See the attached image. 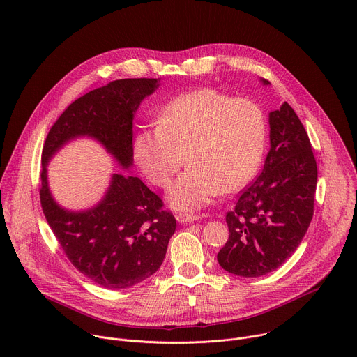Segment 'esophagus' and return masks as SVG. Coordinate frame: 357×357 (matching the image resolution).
Here are the masks:
<instances>
[{
	"instance_id": "1",
	"label": "esophagus",
	"mask_w": 357,
	"mask_h": 357,
	"mask_svg": "<svg viewBox=\"0 0 357 357\" xmlns=\"http://www.w3.org/2000/svg\"><path fill=\"white\" fill-rule=\"evenodd\" d=\"M202 219V215H195V213H179L176 216V220L181 223H189V222H195Z\"/></svg>"
}]
</instances>
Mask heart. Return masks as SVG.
Listing matches in <instances>:
<instances>
[{
	"mask_svg": "<svg viewBox=\"0 0 357 357\" xmlns=\"http://www.w3.org/2000/svg\"><path fill=\"white\" fill-rule=\"evenodd\" d=\"M267 144L264 110L250 98L199 89L172 98L160 126L141 130L134 155L149 182L171 186L168 200L179 211L206 206L222 192L243 188L257 172Z\"/></svg>",
	"mask_w": 357,
	"mask_h": 357,
	"instance_id": "1",
	"label": "heart"
}]
</instances>
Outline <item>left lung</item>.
Instances as JSON below:
<instances>
[{"label":"left lung","mask_w":357,"mask_h":357,"mask_svg":"<svg viewBox=\"0 0 357 357\" xmlns=\"http://www.w3.org/2000/svg\"><path fill=\"white\" fill-rule=\"evenodd\" d=\"M270 142L263 172L240 192L226 215L230 234L218 261L240 277L278 268L296 250L314 216L317 161L310 137L288 103L270 113Z\"/></svg>","instance_id":"left-lung-1"}]
</instances>
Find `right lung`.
I'll return each mask as SVG.
<instances>
[{
  "mask_svg": "<svg viewBox=\"0 0 357 357\" xmlns=\"http://www.w3.org/2000/svg\"><path fill=\"white\" fill-rule=\"evenodd\" d=\"M157 79H121L94 89L50 127L43 149L39 197L43 215L69 261L109 289L130 288L162 264L176 220L162 199L137 176L114 174L98 205L68 212L56 205L46 182L49 158L70 138L89 135L103 144L123 168L132 165V119Z\"/></svg>",
  "mask_w": 357,
  "mask_h": 357,
  "instance_id": "add662e5",
  "label": "right lung"
}]
</instances>
